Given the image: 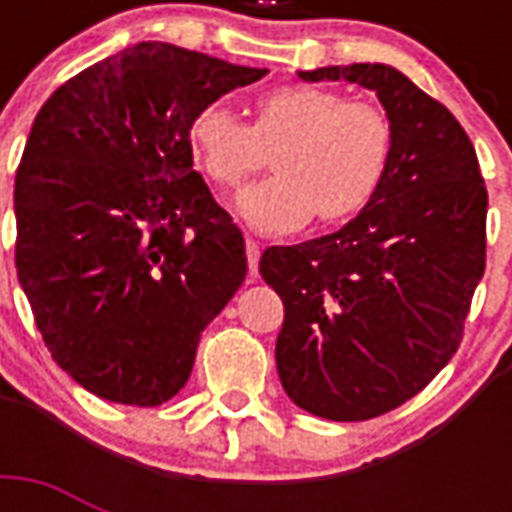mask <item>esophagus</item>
Instances as JSON below:
<instances>
[{
    "label": "esophagus",
    "mask_w": 512,
    "mask_h": 512,
    "mask_svg": "<svg viewBox=\"0 0 512 512\" xmlns=\"http://www.w3.org/2000/svg\"><path fill=\"white\" fill-rule=\"evenodd\" d=\"M247 263H249V281L257 279V263H260V244L255 239H247Z\"/></svg>",
    "instance_id": "esophagus-1"
}]
</instances>
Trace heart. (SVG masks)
I'll list each match as a JSON object with an SVG mask.
<instances>
[{"label":"heart","mask_w":512,"mask_h":512,"mask_svg":"<svg viewBox=\"0 0 512 512\" xmlns=\"http://www.w3.org/2000/svg\"><path fill=\"white\" fill-rule=\"evenodd\" d=\"M188 146L220 188H239L271 154L276 175L241 193L239 212L255 231L287 233L313 215L324 223L358 215L385 180L393 130L369 100L284 84L255 100L252 124L223 103L201 106L188 124Z\"/></svg>","instance_id":"1"}]
</instances>
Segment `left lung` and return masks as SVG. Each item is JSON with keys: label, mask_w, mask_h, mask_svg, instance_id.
<instances>
[{"label": "left lung", "mask_w": 512, "mask_h": 512, "mask_svg": "<svg viewBox=\"0 0 512 512\" xmlns=\"http://www.w3.org/2000/svg\"><path fill=\"white\" fill-rule=\"evenodd\" d=\"M297 76L374 90L393 130L380 191L348 225L260 257L284 303L276 366L287 396L324 420H372L460 348L486 268L489 193L468 132L401 71L353 63Z\"/></svg>", "instance_id": "obj_1"}]
</instances>
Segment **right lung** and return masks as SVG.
I'll return each instance as SVG.
<instances>
[{
    "label": "right lung",
    "mask_w": 512,
    "mask_h": 512,
    "mask_svg": "<svg viewBox=\"0 0 512 512\" xmlns=\"http://www.w3.org/2000/svg\"><path fill=\"white\" fill-rule=\"evenodd\" d=\"M265 74L140 42L39 108L15 175V268L47 350L95 396L170 401L247 276L244 236L193 170L188 124Z\"/></svg>",
    "instance_id": "add662e5"
}]
</instances>
